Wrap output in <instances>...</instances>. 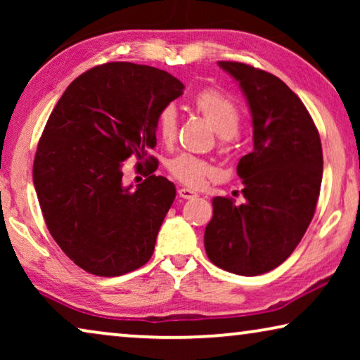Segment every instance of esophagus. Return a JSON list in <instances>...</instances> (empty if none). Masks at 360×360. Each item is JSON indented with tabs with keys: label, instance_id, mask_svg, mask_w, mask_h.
Here are the masks:
<instances>
[{
	"label": "esophagus",
	"instance_id": "1",
	"mask_svg": "<svg viewBox=\"0 0 360 360\" xmlns=\"http://www.w3.org/2000/svg\"><path fill=\"white\" fill-rule=\"evenodd\" d=\"M179 196L180 198H185V200H193L198 196V193H196L195 190L191 188H179Z\"/></svg>",
	"mask_w": 360,
	"mask_h": 360
}]
</instances>
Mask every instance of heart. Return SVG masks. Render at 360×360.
I'll return each instance as SVG.
<instances>
[{
  "label": "heart",
  "mask_w": 360,
  "mask_h": 360,
  "mask_svg": "<svg viewBox=\"0 0 360 360\" xmlns=\"http://www.w3.org/2000/svg\"><path fill=\"white\" fill-rule=\"evenodd\" d=\"M195 110L211 122L214 131L221 136V147H229V137L236 136L240 124V111L236 103L223 91L203 90L195 98ZM157 134L164 144L170 146L179 134V112L174 105L165 106L157 117ZM170 172L176 180L190 186H200L213 174L208 162L190 154H181L170 162Z\"/></svg>",
  "instance_id": "heart-1"
}]
</instances>
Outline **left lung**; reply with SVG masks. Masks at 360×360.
Returning <instances> with one entry per match:
<instances>
[{
	"mask_svg": "<svg viewBox=\"0 0 360 360\" xmlns=\"http://www.w3.org/2000/svg\"><path fill=\"white\" fill-rule=\"evenodd\" d=\"M239 83L254 127V150L238 164L244 201L214 196L205 229L208 259L254 277L290 257L311 223L323 179L318 129L302 100L272 73L218 62Z\"/></svg>",
	"mask_w": 360,
	"mask_h": 360,
	"instance_id": "obj_1",
	"label": "left lung"
}]
</instances>
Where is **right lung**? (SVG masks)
Returning <instances> with one entry per match:
<instances>
[{
    "mask_svg": "<svg viewBox=\"0 0 360 360\" xmlns=\"http://www.w3.org/2000/svg\"><path fill=\"white\" fill-rule=\"evenodd\" d=\"M169 72L131 62L93 67L75 78L49 116L32 180L49 233L67 257L98 277H117L150 259L175 185L147 150L157 117L184 95ZM146 160L150 176L132 189L122 162ZM141 167V164H139Z\"/></svg>",
    "mask_w": 360,
    "mask_h": 360,
    "instance_id": "add662e5",
    "label": "right lung"
}]
</instances>
